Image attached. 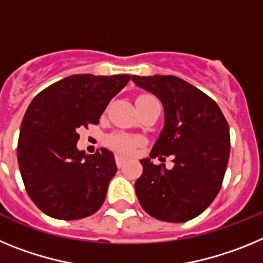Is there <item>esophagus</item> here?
Masks as SVG:
<instances>
[{"label": "esophagus", "instance_id": "1", "mask_svg": "<svg viewBox=\"0 0 263 263\" xmlns=\"http://www.w3.org/2000/svg\"><path fill=\"white\" fill-rule=\"evenodd\" d=\"M116 163H117V166L121 168V167L124 166V163H125V158L121 157V155H116Z\"/></svg>", "mask_w": 263, "mask_h": 263}]
</instances>
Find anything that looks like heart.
<instances>
[{
  "label": "heart",
  "instance_id": "obj_1",
  "mask_svg": "<svg viewBox=\"0 0 263 263\" xmlns=\"http://www.w3.org/2000/svg\"><path fill=\"white\" fill-rule=\"evenodd\" d=\"M153 99L154 97L148 96V95H141V96L137 97L136 104L137 106H141L142 104L147 103V101H150ZM139 143H141V138L137 136H133V134L117 132V133H113L108 137V145L111 148H115L116 152L121 153V154H130V153H133Z\"/></svg>",
  "mask_w": 263,
  "mask_h": 263
}]
</instances>
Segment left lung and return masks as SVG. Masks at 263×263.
<instances>
[{"label": "left lung", "instance_id": "left-lung-1", "mask_svg": "<svg viewBox=\"0 0 263 263\" xmlns=\"http://www.w3.org/2000/svg\"><path fill=\"white\" fill-rule=\"evenodd\" d=\"M132 80L154 93L164 108V126L150 158L173 157L174 167L141 160L136 194L146 213L167 222H185L211 205L222 185L231 136L215 100L171 75L137 76Z\"/></svg>", "mask_w": 263, "mask_h": 263}]
</instances>
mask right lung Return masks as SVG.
Returning <instances> with one entry per match:
<instances>
[{"label":"right lung","mask_w":263,"mask_h":263,"mask_svg":"<svg viewBox=\"0 0 263 263\" xmlns=\"http://www.w3.org/2000/svg\"><path fill=\"white\" fill-rule=\"evenodd\" d=\"M130 75H72L39 92L21 124L18 166L32 203L58 220L93 215L117 171L105 148L87 155L76 147L79 129L97 125Z\"/></svg>","instance_id":"right-lung-1"}]
</instances>
